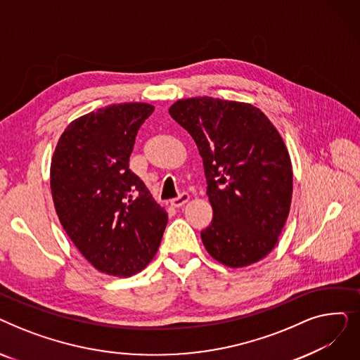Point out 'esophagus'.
<instances>
[{
    "mask_svg": "<svg viewBox=\"0 0 360 360\" xmlns=\"http://www.w3.org/2000/svg\"><path fill=\"white\" fill-rule=\"evenodd\" d=\"M188 200H190V194H188V193H182L179 197L170 200V205H172V207H181V205H184L185 202H188Z\"/></svg>",
    "mask_w": 360,
    "mask_h": 360,
    "instance_id": "1",
    "label": "esophagus"
}]
</instances>
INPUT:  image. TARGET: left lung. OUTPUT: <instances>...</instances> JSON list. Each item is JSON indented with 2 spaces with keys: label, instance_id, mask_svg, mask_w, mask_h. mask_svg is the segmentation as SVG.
<instances>
[{
  "label": "left lung",
  "instance_id": "obj_1",
  "mask_svg": "<svg viewBox=\"0 0 360 360\" xmlns=\"http://www.w3.org/2000/svg\"><path fill=\"white\" fill-rule=\"evenodd\" d=\"M169 113L194 139L202 158L213 220L204 247L232 269L276 247L289 216L293 172L276 127L251 103L209 96L181 99Z\"/></svg>",
  "mask_w": 360,
  "mask_h": 360
}]
</instances>
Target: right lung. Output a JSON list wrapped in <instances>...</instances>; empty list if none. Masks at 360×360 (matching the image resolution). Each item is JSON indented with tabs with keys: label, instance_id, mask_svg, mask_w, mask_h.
<instances>
[{
	"label": "right lung",
	"instance_id": "add662e5",
	"mask_svg": "<svg viewBox=\"0 0 360 360\" xmlns=\"http://www.w3.org/2000/svg\"><path fill=\"white\" fill-rule=\"evenodd\" d=\"M155 106L118 103L74 120L51 160V193L64 231L101 273L129 277L153 259L167 213L129 170L136 136Z\"/></svg>",
	"mask_w": 360,
	"mask_h": 360
}]
</instances>
